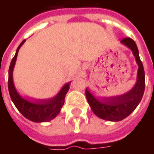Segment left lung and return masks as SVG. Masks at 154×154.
Segmentation results:
<instances>
[{"instance_id": "obj_1", "label": "left lung", "mask_w": 154, "mask_h": 154, "mask_svg": "<svg viewBox=\"0 0 154 154\" xmlns=\"http://www.w3.org/2000/svg\"><path fill=\"white\" fill-rule=\"evenodd\" d=\"M120 43L132 51L139 66L137 80L130 91L119 96L110 97H96L88 89L86 97L91 109L99 118L108 121H120L132 113L141 101L145 88V74L135 42L130 38H125Z\"/></svg>"}]
</instances>
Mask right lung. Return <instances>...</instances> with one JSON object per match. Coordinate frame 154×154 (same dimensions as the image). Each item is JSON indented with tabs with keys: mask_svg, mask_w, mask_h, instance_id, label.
Listing matches in <instances>:
<instances>
[{
	"mask_svg": "<svg viewBox=\"0 0 154 154\" xmlns=\"http://www.w3.org/2000/svg\"><path fill=\"white\" fill-rule=\"evenodd\" d=\"M26 39L23 40L16 49L15 55L11 60L9 68L8 89L13 103L26 119L35 123L48 122L59 114L64 104L65 96L69 90L71 82L64 84L59 92L49 99H34L31 97H23L16 90L13 81V70L18 55V52Z\"/></svg>",
	"mask_w": 154,
	"mask_h": 154,
	"instance_id": "1",
	"label": "right lung"
}]
</instances>
